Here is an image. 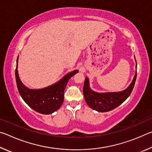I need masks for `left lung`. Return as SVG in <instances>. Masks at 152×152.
Listing matches in <instances>:
<instances>
[{"label": "left lung", "instance_id": "1", "mask_svg": "<svg viewBox=\"0 0 152 152\" xmlns=\"http://www.w3.org/2000/svg\"><path fill=\"white\" fill-rule=\"evenodd\" d=\"M137 68V66H136ZM137 71L132 84L127 89L119 92L98 93L89 88L88 78H86L83 87V93L86 103L91 109L99 112H107L119 106L127 99L134 87Z\"/></svg>", "mask_w": 152, "mask_h": 152}]
</instances>
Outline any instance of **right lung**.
I'll list each match as a JSON object with an SVG mask.
<instances>
[{
    "mask_svg": "<svg viewBox=\"0 0 152 152\" xmlns=\"http://www.w3.org/2000/svg\"><path fill=\"white\" fill-rule=\"evenodd\" d=\"M17 60L18 58L17 61ZM77 72H78V70H74L66 74L57 83L47 88L31 90L25 87L20 80L17 64L15 78L18 91L23 101L35 111L49 115L55 112L61 106L64 102V91L69 79Z\"/></svg>",
    "mask_w": 152,
    "mask_h": 152,
    "instance_id": "1",
    "label": "right lung"
}]
</instances>
